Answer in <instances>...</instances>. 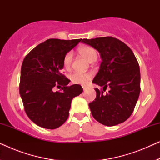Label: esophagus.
Masks as SVG:
<instances>
[{
    "instance_id": "esophagus-1",
    "label": "esophagus",
    "mask_w": 160,
    "mask_h": 160,
    "mask_svg": "<svg viewBox=\"0 0 160 160\" xmlns=\"http://www.w3.org/2000/svg\"><path fill=\"white\" fill-rule=\"evenodd\" d=\"M83 87V89H84V91L87 90V87Z\"/></svg>"
}]
</instances>
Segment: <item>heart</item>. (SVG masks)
Masks as SVG:
<instances>
[{"instance_id": "heart-1", "label": "heart", "mask_w": 160, "mask_h": 160, "mask_svg": "<svg viewBox=\"0 0 160 160\" xmlns=\"http://www.w3.org/2000/svg\"><path fill=\"white\" fill-rule=\"evenodd\" d=\"M78 52L82 56H84L85 58L87 59L89 62H93L96 60L98 58L97 52L93 48L87 46L80 47L78 49ZM72 61H73V52H68L65 54V55L63 58V66L65 69L69 70L71 68L72 65ZM93 76V73L92 72H86V73H82V72H73L69 76L70 80L73 84H82L86 85L90 82Z\"/></svg>"}]
</instances>
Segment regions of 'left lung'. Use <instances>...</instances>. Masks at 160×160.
<instances>
[{
  "mask_svg": "<svg viewBox=\"0 0 160 160\" xmlns=\"http://www.w3.org/2000/svg\"><path fill=\"white\" fill-rule=\"evenodd\" d=\"M100 54L102 62L93 83L96 98L89 103L92 117L100 124L115 126L126 121L134 110L141 92L139 65L132 50L111 36L83 39ZM108 87L109 91L103 93Z\"/></svg>",
  "mask_w": 160,
  "mask_h": 160,
  "instance_id": "8db88e82",
  "label": "left lung"
}]
</instances>
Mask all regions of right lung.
<instances>
[{"instance_id":"right-lung-1","label":"right lung","mask_w":160,"mask_h":160,"mask_svg":"<svg viewBox=\"0 0 160 160\" xmlns=\"http://www.w3.org/2000/svg\"><path fill=\"white\" fill-rule=\"evenodd\" d=\"M81 41L48 39L24 58L19 94L28 117L39 127L52 130L64 124L72 100L83 92L79 84L67 86L70 80L61 73L65 54ZM60 86L61 91H53Z\"/></svg>"}]
</instances>
